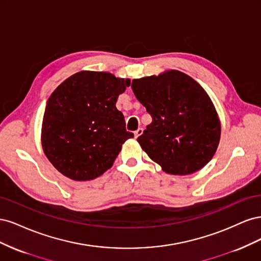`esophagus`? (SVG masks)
<instances>
[{
	"label": "esophagus",
	"mask_w": 261,
	"mask_h": 261,
	"mask_svg": "<svg viewBox=\"0 0 261 261\" xmlns=\"http://www.w3.org/2000/svg\"><path fill=\"white\" fill-rule=\"evenodd\" d=\"M143 132H144L143 127H139L138 129H136V130H135V133H134V134H135V137L137 138L138 136H140V135H141V134H143Z\"/></svg>",
	"instance_id": "34e87169"
}]
</instances>
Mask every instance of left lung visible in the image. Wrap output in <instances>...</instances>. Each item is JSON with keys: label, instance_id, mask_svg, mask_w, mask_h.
I'll return each instance as SVG.
<instances>
[{"label": "left lung", "instance_id": "1", "mask_svg": "<svg viewBox=\"0 0 261 261\" xmlns=\"http://www.w3.org/2000/svg\"><path fill=\"white\" fill-rule=\"evenodd\" d=\"M132 89L152 122L137 138L164 172L187 175L203 168L216 153L221 125L207 92L178 72L134 80Z\"/></svg>", "mask_w": 261, "mask_h": 261}]
</instances>
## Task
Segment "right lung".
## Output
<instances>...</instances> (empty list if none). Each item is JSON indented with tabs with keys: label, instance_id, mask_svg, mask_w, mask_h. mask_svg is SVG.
I'll list each match as a JSON object with an SVG mask.
<instances>
[{
	"label": "right lung",
	"instance_id": "obj_1",
	"mask_svg": "<svg viewBox=\"0 0 261 261\" xmlns=\"http://www.w3.org/2000/svg\"><path fill=\"white\" fill-rule=\"evenodd\" d=\"M129 85L110 73L81 72L53 91L41 140L46 158L63 175L89 180L112 167L122 145L134 137L115 107Z\"/></svg>",
	"mask_w": 261,
	"mask_h": 261
}]
</instances>
